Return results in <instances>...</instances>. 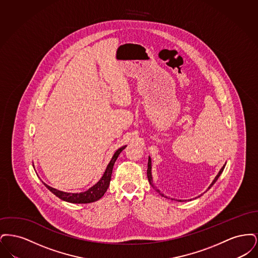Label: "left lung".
I'll return each mask as SVG.
<instances>
[{"label":"left lung","mask_w":258,"mask_h":258,"mask_svg":"<svg viewBox=\"0 0 258 258\" xmlns=\"http://www.w3.org/2000/svg\"><path fill=\"white\" fill-rule=\"evenodd\" d=\"M226 164V163H225ZM225 164L221 167V170L219 171V173H218V175L215 177V179L213 180V182H212V184H210L209 185L208 189H210L212 186H213V184H215L216 182H217V180L219 179V177L221 176V173H222V171H223V169H224V167H225ZM147 176H148V180H149V183L150 184H152V186L154 187V188H156V190L160 194V196H162L163 197H165V198H168V197H166V196H164V195H162V194H160V190L159 189V188H157L155 185H154V183H153V176H152V160H151V158L149 157V160H148V169H147ZM207 189V190H208ZM206 190V191H207ZM171 199H173V198H171ZM177 201H180V202H182V200H177Z\"/></svg>","instance_id":"8db88e82"}]
</instances>
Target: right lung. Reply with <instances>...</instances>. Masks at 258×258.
Masks as SVG:
<instances>
[{
  "instance_id": "right-lung-1",
  "label": "right lung",
  "mask_w": 258,
  "mask_h": 258,
  "mask_svg": "<svg viewBox=\"0 0 258 258\" xmlns=\"http://www.w3.org/2000/svg\"><path fill=\"white\" fill-rule=\"evenodd\" d=\"M125 146L119 148L113 155L112 159H111L105 171L103 173L102 177L99 179L97 184H94L93 186H91L90 188H88L86 191L83 192H76V194H72V192H64L58 190L54 187H51L48 184L43 183V184L49 189L52 194H54L57 197H59L61 200L70 202V203H76V204H85V203H92L95 201H98V199H100L101 197L104 196V194L106 192L109 184H110L111 174L113 170V166L116 160L118 159L119 155L121 154V152L123 151Z\"/></svg>"
}]
</instances>
